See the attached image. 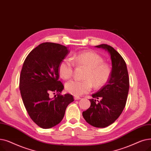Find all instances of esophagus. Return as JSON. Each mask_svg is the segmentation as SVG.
Instances as JSON below:
<instances>
[{
	"instance_id": "obj_1",
	"label": "esophagus",
	"mask_w": 151,
	"mask_h": 151,
	"mask_svg": "<svg viewBox=\"0 0 151 151\" xmlns=\"http://www.w3.org/2000/svg\"><path fill=\"white\" fill-rule=\"evenodd\" d=\"M81 99V98L79 96H74V99L75 100H78V99Z\"/></svg>"
}]
</instances>
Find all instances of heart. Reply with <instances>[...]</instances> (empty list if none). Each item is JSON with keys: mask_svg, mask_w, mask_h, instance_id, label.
Returning <instances> with one entry per match:
<instances>
[{"mask_svg": "<svg viewBox=\"0 0 151 151\" xmlns=\"http://www.w3.org/2000/svg\"><path fill=\"white\" fill-rule=\"evenodd\" d=\"M74 62L87 68L83 81L74 79L66 83V90L75 96H81L90 92L93 87L100 88L109 81L112 69L109 64L104 63L103 57L92 51L77 53L73 56ZM74 63L68 58H64L58 66V73L64 80L70 78L73 74Z\"/></svg>", "mask_w": 151, "mask_h": 151, "instance_id": "b5f03b06", "label": "heart"}]
</instances>
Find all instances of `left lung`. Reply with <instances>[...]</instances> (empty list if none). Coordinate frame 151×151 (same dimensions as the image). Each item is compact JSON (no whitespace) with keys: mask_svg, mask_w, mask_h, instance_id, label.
<instances>
[{"mask_svg":"<svg viewBox=\"0 0 151 151\" xmlns=\"http://www.w3.org/2000/svg\"><path fill=\"white\" fill-rule=\"evenodd\" d=\"M108 51L112 69L107 84L92 95L89 108L82 112L87 123L98 128H104L113 124L122 112L129 90V77L126 63L113 47L107 44L96 46ZM99 99V100H96Z\"/></svg>","mask_w":151,"mask_h":151,"instance_id":"left-lung-1","label":"left lung"}]
</instances>
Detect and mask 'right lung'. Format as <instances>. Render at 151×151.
I'll use <instances>...</instances> for the list:
<instances>
[{"label": "right lung", "mask_w": 151, "mask_h": 151, "mask_svg": "<svg viewBox=\"0 0 151 151\" xmlns=\"http://www.w3.org/2000/svg\"><path fill=\"white\" fill-rule=\"evenodd\" d=\"M69 52L59 44L45 42L34 48L26 58L19 77V90L25 108L35 124L50 128L62 120L72 95H61L58 66ZM53 94V98L51 95Z\"/></svg>", "instance_id": "1"}]
</instances>
